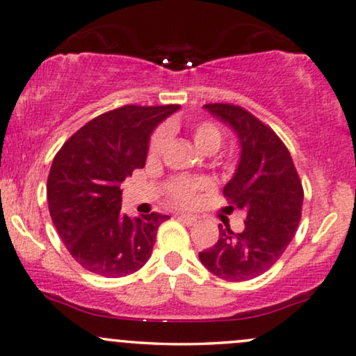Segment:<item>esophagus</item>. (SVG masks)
Returning a JSON list of instances; mask_svg holds the SVG:
<instances>
[{
  "instance_id": "esophagus-1",
  "label": "esophagus",
  "mask_w": 356,
  "mask_h": 356,
  "mask_svg": "<svg viewBox=\"0 0 356 356\" xmlns=\"http://www.w3.org/2000/svg\"><path fill=\"white\" fill-rule=\"evenodd\" d=\"M177 218L181 220V222L186 223V225H193V223H197V217H195V215L181 213V215H177Z\"/></svg>"
}]
</instances>
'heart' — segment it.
<instances>
[{
    "mask_svg": "<svg viewBox=\"0 0 356 356\" xmlns=\"http://www.w3.org/2000/svg\"><path fill=\"white\" fill-rule=\"evenodd\" d=\"M170 133H174L172 124H168L165 128H159L152 134L149 146H147V157L151 161L157 159V157L163 154L169 143ZM192 139L199 149L205 152H215L223 141V131L215 121H199L192 128ZM210 188L211 182L207 177H187V175H179V177L170 179L164 186L169 200L179 207L195 205L200 197V192L210 191Z\"/></svg>",
    "mask_w": 356,
    "mask_h": 356,
    "instance_id": "heart-1",
    "label": "heart"
}]
</instances>
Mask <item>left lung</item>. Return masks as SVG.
<instances>
[{"instance_id": "1", "label": "left lung", "mask_w": 356, "mask_h": 356, "mask_svg": "<svg viewBox=\"0 0 356 356\" xmlns=\"http://www.w3.org/2000/svg\"><path fill=\"white\" fill-rule=\"evenodd\" d=\"M238 134L241 157L223 188L228 209L246 213L240 233L218 225V241L199 253L202 264L225 281L240 282L266 273L298 232L304 188L281 138L245 108L232 103L204 105Z\"/></svg>"}]
</instances>
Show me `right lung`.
<instances>
[{
    "mask_svg": "<svg viewBox=\"0 0 356 356\" xmlns=\"http://www.w3.org/2000/svg\"><path fill=\"white\" fill-rule=\"evenodd\" d=\"M179 105H124L106 111L64 143L47 179L52 223L80 266L105 277L146 264L168 215L121 213L120 186L145 168L152 129Z\"/></svg>",
    "mask_w": 356,
    "mask_h": 356,
    "instance_id": "add662e5",
    "label": "right lung"
}]
</instances>
